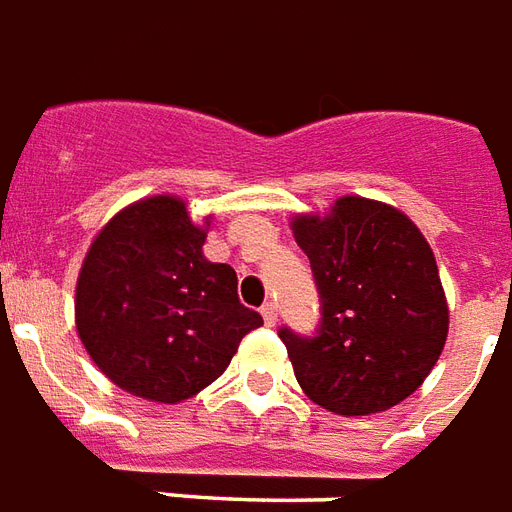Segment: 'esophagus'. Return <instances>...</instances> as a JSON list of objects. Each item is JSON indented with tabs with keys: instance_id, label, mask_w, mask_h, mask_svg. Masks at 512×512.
Wrapping results in <instances>:
<instances>
[{
	"instance_id": "esophagus-1",
	"label": "esophagus",
	"mask_w": 512,
	"mask_h": 512,
	"mask_svg": "<svg viewBox=\"0 0 512 512\" xmlns=\"http://www.w3.org/2000/svg\"><path fill=\"white\" fill-rule=\"evenodd\" d=\"M260 314H263L266 325H276V306L274 304L263 306V309H260Z\"/></svg>"
}]
</instances>
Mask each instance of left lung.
<instances>
[{
	"instance_id": "obj_1",
	"label": "left lung",
	"mask_w": 512,
	"mask_h": 512,
	"mask_svg": "<svg viewBox=\"0 0 512 512\" xmlns=\"http://www.w3.org/2000/svg\"><path fill=\"white\" fill-rule=\"evenodd\" d=\"M290 227L323 298L314 339L279 331L301 391L344 418L391 410L423 385L448 339L429 241L404 211L361 195L295 214Z\"/></svg>"
}]
</instances>
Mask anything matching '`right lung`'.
I'll return each mask as SVG.
<instances>
[{
  "label": "right lung",
  "mask_w": 512,
  "mask_h": 512,
  "mask_svg": "<svg viewBox=\"0 0 512 512\" xmlns=\"http://www.w3.org/2000/svg\"><path fill=\"white\" fill-rule=\"evenodd\" d=\"M211 222H195L179 195H149L116 211L86 249L75 328L121 391L157 404L192 399L263 325L238 301L236 271L203 255Z\"/></svg>",
  "instance_id": "1"
}]
</instances>
